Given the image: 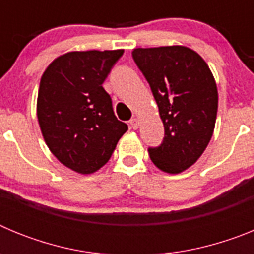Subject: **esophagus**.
Here are the masks:
<instances>
[{"label": "esophagus", "instance_id": "obj_1", "mask_svg": "<svg viewBox=\"0 0 254 254\" xmlns=\"http://www.w3.org/2000/svg\"><path fill=\"white\" fill-rule=\"evenodd\" d=\"M138 125H140V122H138L137 118H132V120L129 121V126H131V127L133 129H137L138 128Z\"/></svg>", "mask_w": 254, "mask_h": 254}]
</instances>
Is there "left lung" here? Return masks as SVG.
I'll return each instance as SVG.
<instances>
[{
  "label": "left lung",
  "instance_id": "1",
  "mask_svg": "<svg viewBox=\"0 0 254 254\" xmlns=\"http://www.w3.org/2000/svg\"><path fill=\"white\" fill-rule=\"evenodd\" d=\"M134 64L151 87L164 125L160 146L149 147L152 163L177 174L193 165L214 133L217 87L202 57L182 46L136 48Z\"/></svg>",
  "mask_w": 254,
  "mask_h": 254
}]
</instances>
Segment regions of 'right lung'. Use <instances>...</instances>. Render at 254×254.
<instances>
[{
	"label": "right lung",
	"instance_id": "right-lung-1",
	"mask_svg": "<svg viewBox=\"0 0 254 254\" xmlns=\"http://www.w3.org/2000/svg\"><path fill=\"white\" fill-rule=\"evenodd\" d=\"M122 55L123 49L69 52L40 78L37 114L44 141L61 163L81 174L100 169L128 129L103 87Z\"/></svg>",
	"mask_w": 254,
	"mask_h": 254
}]
</instances>
